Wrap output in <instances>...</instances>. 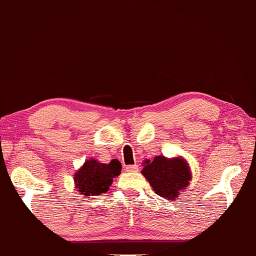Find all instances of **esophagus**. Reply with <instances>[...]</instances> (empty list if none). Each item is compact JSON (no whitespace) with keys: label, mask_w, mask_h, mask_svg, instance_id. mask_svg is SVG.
Instances as JSON below:
<instances>
[{"label":"esophagus","mask_w":256,"mask_h":256,"mask_svg":"<svg viewBox=\"0 0 256 256\" xmlns=\"http://www.w3.org/2000/svg\"><path fill=\"white\" fill-rule=\"evenodd\" d=\"M125 170L128 171V172H136V171L139 170V166L134 164V166H125Z\"/></svg>","instance_id":"obj_1"}]
</instances>
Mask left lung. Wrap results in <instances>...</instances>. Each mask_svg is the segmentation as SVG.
I'll return each instance as SVG.
<instances>
[{
	"label": "left lung",
	"mask_w": 256,
	"mask_h": 256,
	"mask_svg": "<svg viewBox=\"0 0 256 256\" xmlns=\"http://www.w3.org/2000/svg\"><path fill=\"white\" fill-rule=\"evenodd\" d=\"M142 164L141 174L155 193L166 200H176L192 180L190 168L182 156L168 158L158 155L155 156L152 161L144 160Z\"/></svg>",
	"instance_id": "obj_1"
}]
</instances>
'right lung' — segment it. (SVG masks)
<instances>
[{
  "label": "right lung",
  "instance_id": "obj_1",
  "mask_svg": "<svg viewBox=\"0 0 256 256\" xmlns=\"http://www.w3.org/2000/svg\"><path fill=\"white\" fill-rule=\"evenodd\" d=\"M122 164L117 158L112 162L101 163L95 158L86 160L74 174V186L80 196L90 198L108 192L114 178L120 176Z\"/></svg>",
  "mask_w": 256,
  "mask_h": 256
}]
</instances>
